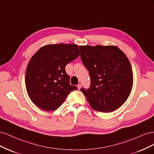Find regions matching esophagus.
Wrapping results in <instances>:
<instances>
[{
    "mask_svg": "<svg viewBox=\"0 0 154 154\" xmlns=\"http://www.w3.org/2000/svg\"><path fill=\"white\" fill-rule=\"evenodd\" d=\"M77 87H78V89L80 90V88H81V87H82V85H81V84H78V85H77Z\"/></svg>",
    "mask_w": 154,
    "mask_h": 154,
    "instance_id": "esophagus-1",
    "label": "esophagus"
}]
</instances>
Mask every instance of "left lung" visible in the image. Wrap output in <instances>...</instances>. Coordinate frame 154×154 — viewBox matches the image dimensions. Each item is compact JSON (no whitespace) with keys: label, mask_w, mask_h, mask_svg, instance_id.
Segmentation results:
<instances>
[{"label":"left lung","mask_w":154,"mask_h":154,"mask_svg":"<svg viewBox=\"0 0 154 154\" xmlns=\"http://www.w3.org/2000/svg\"><path fill=\"white\" fill-rule=\"evenodd\" d=\"M81 59L91 77L88 89L82 88L92 108L112 112L127 101L133 85V73L127 56L115 45H81Z\"/></svg>","instance_id":"8db88e82"}]
</instances>
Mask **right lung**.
<instances>
[{
    "mask_svg": "<svg viewBox=\"0 0 154 154\" xmlns=\"http://www.w3.org/2000/svg\"><path fill=\"white\" fill-rule=\"evenodd\" d=\"M76 44H49L42 47L30 59L25 82L27 94L36 106L45 111L57 110L67 95L77 87L69 83L66 65L78 58Z\"/></svg>",
    "mask_w": 154,
    "mask_h": 154,
    "instance_id": "right-lung-1",
    "label": "right lung"
}]
</instances>
